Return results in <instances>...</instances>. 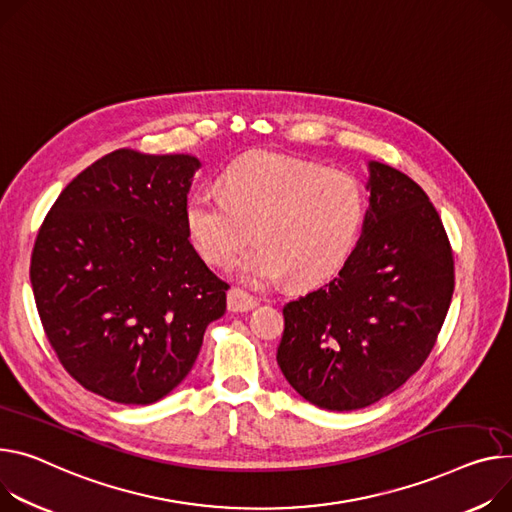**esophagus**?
Here are the masks:
<instances>
[{
  "label": "esophagus",
  "instance_id": "obj_1",
  "mask_svg": "<svg viewBox=\"0 0 512 512\" xmlns=\"http://www.w3.org/2000/svg\"><path fill=\"white\" fill-rule=\"evenodd\" d=\"M252 307H256V299L250 293H246L238 287L227 293V309L229 311H240L242 313V311H250Z\"/></svg>",
  "mask_w": 512,
  "mask_h": 512
}]
</instances>
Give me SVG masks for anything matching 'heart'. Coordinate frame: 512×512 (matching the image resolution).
Masks as SVG:
<instances>
[{
    "label": "heart",
    "instance_id": "1",
    "mask_svg": "<svg viewBox=\"0 0 512 512\" xmlns=\"http://www.w3.org/2000/svg\"><path fill=\"white\" fill-rule=\"evenodd\" d=\"M221 182L225 194L194 192L184 211L190 242L211 266L231 268L256 235L240 262L244 279L305 289L334 277L357 246L367 194L348 170L256 151L229 164Z\"/></svg>",
    "mask_w": 512,
    "mask_h": 512
}]
</instances>
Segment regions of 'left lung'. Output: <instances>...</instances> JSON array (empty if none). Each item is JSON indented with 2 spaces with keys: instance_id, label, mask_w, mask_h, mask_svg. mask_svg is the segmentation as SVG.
Returning <instances> with one entry per match:
<instances>
[{
  "instance_id": "obj_1",
  "label": "left lung",
  "mask_w": 512,
  "mask_h": 512,
  "mask_svg": "<svg viewBox=\"0 0 512 512\" xmlns=\"http://www.w3.org/2000/svg\"><path fill=\"white\" fill-rule=\"evenodd\" d=\"M369 168L357 248L336 279L283 307L277 350L299 396L336 412L379 402L424 365L455 287L453 248L426 192L385 164Z\"/></svg>"
}]
</instances>
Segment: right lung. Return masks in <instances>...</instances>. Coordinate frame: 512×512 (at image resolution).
<instances>
[{
	"label": "right lung",
	"mask_w": 512,
	"mask_h": 512,
	"mask_svg": "<svg viewBox=\"0 0 512 512\" xmlns=\"http://www.w3.org/2000/svg\"><path fill=\"white\" fill-rule=\"evenodd\" d=\"M190 155L116 149L73 178L38 227L30 283L63 369L119 404L162 400L225 313L229 285L188 242Z\"/></svg>",
	"instance_id": "right-lung-1"
}]
</instances>
